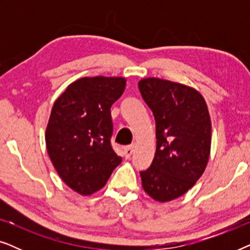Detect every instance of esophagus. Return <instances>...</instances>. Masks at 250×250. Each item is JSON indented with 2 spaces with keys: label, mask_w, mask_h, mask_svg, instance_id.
Segmentation results:
<instances>
[{
  "label": "esophagus",
  "mask_w": 250,
  "mask_h": 250,
  "mask_svg": "<svg viewBox=\"0 0 250 250\" xmlns=\"http://www.w3.org/2000/svg\"><path fill=\"white\" fill-rule=\"evenodd\" d=\"M133 150H134V146L133 145H129V146H126L124 148V153H125V157L126 158H131L132 153H133Z\"/></svg>",
  "instance_id": "34e87169"
}]
</instances>
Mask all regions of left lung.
Instances as JSON below:
<instances>
[{"label": "left lung", "instance_id": "left-lung-1", "mask_svg": "<svg viewBox=\"0 0 250 250\" xmlns=\"http://www.w3.org/2000/svg\"><path fill=\"white\" fill-rule=\"evenodd\" d=\"M142 99L156 121L157 148L142 187L160 203L183 196L203 175L210 152L211 124L199 92L183 84L145 78L139 82Z\"/></svg>", "mask_w": 250, "mask_h": 250}]
</instances>
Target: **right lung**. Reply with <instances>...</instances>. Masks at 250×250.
I'll return each mask as SVG.
<instances>
[{
  "mask_svg": "<svg viewBox=\"0 0 250 250\" xmlns=\"http://www.w3.org/2000/svg\"><path fill=\"white\" fill-rule=\"evenodd\" d=\"M125 78L84 77L54 102L46 127V149L68 187L87 196L105 186L122 163L111 146L110 108L125 90Z\"/></svg>",
  "mask_w": 250,
  "mask_h": 250,
  "instance_id": "add662e5",
  "label": "right lung"
}]
</instances>
